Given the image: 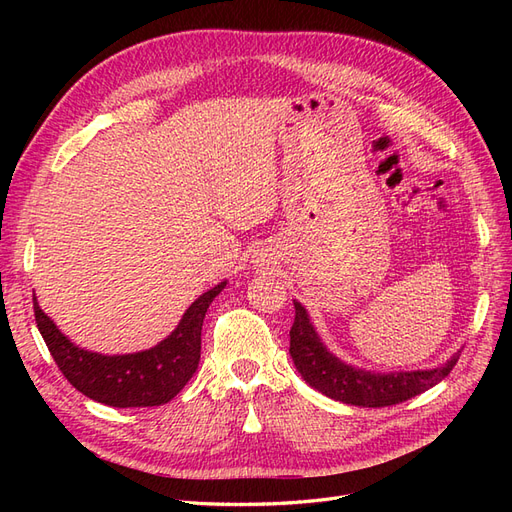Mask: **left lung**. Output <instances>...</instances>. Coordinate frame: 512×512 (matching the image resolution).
<instances>
[{"instance_id":"obj_1","label":"left lung","mask_w":512,"mask_h":512,"mask_svg":"<svg viewBox=\"0 0 512 512\" xmlns=\"http://www.w3.org/2000/svg\"><path fill=\"white\" fill-rule=\"evenodd\" d=\"M290 356L303 380L335 401L363 408H384L401 404L451 374L459 352L438 369L371 374L342 363L322 346L301 303L294 301V322L290 329Z\"/></svg>"}]
</instances>
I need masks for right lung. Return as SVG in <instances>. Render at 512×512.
Returning <instances> with one entry per match:
<instances>
[{"label":"right lung","instance_id":"1","mask_svg":"<svg viewBox=\"0 0 512 512\" xmlns=\"http://www.w3.org/2000/svg\"><path fill=\"white\" fill-rule=\"evenodd\" d=\"M224 286L226 282L198 297L164 342L136 354L104 356L76 348L42 312L36 297L34 316L46 348L76 391L113 408H151L173 399L194 376L200 361L203 320Z\"/></svg>","mask_w":512,"mask_h":512}]
</instances>
